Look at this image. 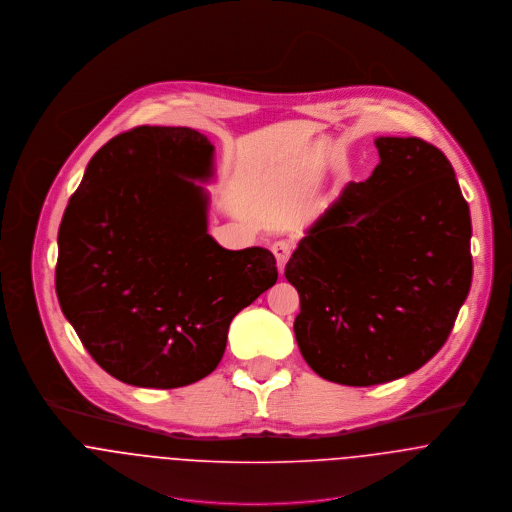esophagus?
Instances as JSON below:
<instances>
[{"label": "esophagus", "mask_w": 512, "mask_h": 512, "mask_svg": "<svg viewBox=\"0 0 512 512\" xmlns=\"http://www.w3.org/2000/svg\"><path fill=\"white\" fill-rule=\"evenodd\" d=\"M271 251H273V255L277 257V267H279V271L283 273L284 265H286V261H288L290 253H292V245H290V241H286V239H279V241H275V243L271 245Z\"/></svg>", "instance_id": "obj_1"}]
</instances>
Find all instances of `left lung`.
Here are the masks:
<instances>
[{"label":"left lung","instance_id":"8db88e82","mask_svg":"<svg viewBox=\"0 0 512 512\" xmlns=\"http://www.w3.org/2000/svg\"><path fill=\"white\" fill-rule=\"evenodd\" d=\"M379 165L349 182L300 239L284 277L294 336L322 379L371 387L420 369L446 343L471 286V218L446 155L377 137Z\"/></svg>","mask_w":512,"mask_h":512}]
</instances>
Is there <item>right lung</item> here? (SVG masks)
<instances>
[{"label": "right lung", "mask_w": 512, "mask_h": 512, "mask_svg": "<svg viewBox=\"0 0 512 512\" xmlns=\"http://www.w3.org/2000/svg\"><path fill=\"white\" fill-rule=\"evenodd\" d=\"M214 145L141 125L88 163L58 228L57 296L94 361L121 383L176 389L210 375L235 314L277 283L269 249L208 233Z\"/></svg>", "instance_id": "right-lung-1"}]
</instances>
